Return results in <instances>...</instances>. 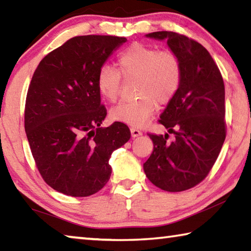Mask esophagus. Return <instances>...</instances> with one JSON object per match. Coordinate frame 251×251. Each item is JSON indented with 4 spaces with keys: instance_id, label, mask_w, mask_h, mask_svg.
Returning a JSON list of instances; mask_svg holds the SVG:
<instances>
[{
    "instance_id": "obj_1",
    "label": "esophagus",
    "mask_w": 251,
    "mask_h": 251,
    "mask_svg": "<svg viewBox=\"0 0 251 251\" xmlns=\"http://www.w3.org/2000/svg\"><path fill=\"white\" fill-rule=\"evenodd\" d=\"M130 134H131V137L135 138V137H138V136L142 135V131L137 129V128H134V127H131L130 128Z\"/></svg>"
}]
</instances>
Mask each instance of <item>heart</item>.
Instances as JSON below:
<instances>
[{
  "mask_svg": "<svg viewBox=\"0 0 251 251\" xmlns=\"http://www.w3.org/2000/svg\"><path fill=\"white\" fill-rule=\"evenodd\" d=\"M118 71L105 65L97 73L96 84L100 95L114 103L121 94L122 76H138L137 92L141 99L121 101L110 109L114 121L131 126H142L159 104L168 103L179 90L181 64L175 54L158 52L141 43L128 46L118 55Z\"/></svg>",
  "mask_w": 251,
  "mask_h": 251,
  "instance_id": "obj_1",
  "label": "heart"
}]
</instances>
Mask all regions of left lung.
Instances as JSON below:
<instances>
[{
	"mask_svg": "<svg viewBox=\"0 0 251 251\" xmlns=\"http://www.w3.org/2000/svg\"><path fill=\"white\" fill-rule=\"evenodd\" d=\"M146 37L167 41L181 64V83L161 113L159 123L175 134H148L154 144L144 172L166 192L187 190L210 172L226 138L225 85L218 66L198 42L175 32H154Z\"/></svg>",
	"mask_w": 251,
	"mask_h": 251,
	"instance_id": "left-lung-1",
	"label": "left lung"
}]
</instances>
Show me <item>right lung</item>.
Returning a JSON list of instances; mask_svg holds the SVG:
<instances>
[{
	"mask_svg": "<svg viewBox=\"0 0 251 251\" xmlns=\"http://www.w3.org/2000/svg\"><path fill=\"white\" fill-rule=\"evenodd\" d=\"M127 40L75 36L40 62L25 104V133L46 184L72 197H87L108 181L112 152L129 141L125 124L100 127L106 108L96 78Z\"/></svg>",
	"mask_w": 251,
	"mask_h": 251,
	"instance_id": "right-lung-1",
	"label": "right lung"
}]
</instances>
